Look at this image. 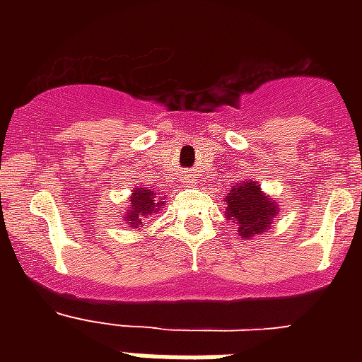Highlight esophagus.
Listing matches in <instances>:
<instances>
[{
    "mask_svg": "<svg viewBox=\"0 0 362 362\" xmlns=\"http://www.w3.org/2000/svg\"><path fill=\"white\" fill-rule=\"evenodd\" d=\"M189 182H192V180H189Z\"/></svg>",
    "mask_w": 362,
    "mask_h": 362,
    "instance_id": "34e87169",
    "label": "esophagus"
}]
</instances>
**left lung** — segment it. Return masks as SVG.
Segmentation results:
<instances>
[{"instance_id": "left-lung-1", "label": "left lung", "mask_w": 362, "mask_h": 362, "mask_svg": "<svg viewBox=\"0 0 362 362\" xmlns=\"http://www.w3.org/2000/svg\"><path fill=\"white\" fill-rule=\"evenodd\" d=\"M227 220L237 223L240 238H252L264 233L278 214V206L269 195L261 192L257 182H242L231 187L226 197Z\"/></svg>"}]
</instances>
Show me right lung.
Instances as JSON below:
<instances>
[{
	"mask_svg": "<svg viewBox=\"0 0 362 362\" xmlns=\"http://www.w3.org/2000/svg\"><path fill=\"white\" fill-rule=\"evenodd\" d=\"M165 206V197L156 189H148V187H133V195L127 204V212L124 216L125 223H129L131 227H135L139 231V227L142 226V221L146 220L148 216L156 214L159 209Z\"/></svg>",
	"mask_w": 362,
	"mask_h": 362,
	"instance_id": "1",
	"label": "right lung"
}]
</instances>
